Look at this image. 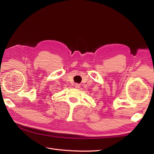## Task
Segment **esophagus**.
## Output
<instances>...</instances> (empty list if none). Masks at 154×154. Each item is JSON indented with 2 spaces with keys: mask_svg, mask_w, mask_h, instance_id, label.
<instances>
[{
  "mask_svg": "<svg viewBox=\"0 0 154 154\" xmlns=\"http://www.w3.org/2000/svg\"><path fill=\"white\" fill-rule=\"evenodd\" d=\"M75 88H77V89H79V88L80 87V85L78 84V83H76L75 84Z\"/></svg>",
  "mask_w": 154,
  "mask_h": 154,
  "instance_id": "1",
  "label": "esophagus"
}]
</instances>
